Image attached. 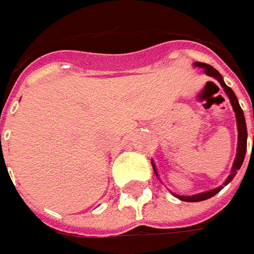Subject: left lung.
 <instances>
[{
    "label": "left lung",
    "instance_id": "left-lung-1",
    "mask_svg": "<svg viewBox=\"0 0 254 254\" xmlns=\"http://www.w3.org/2000/svg\"><path fill=\"white\" fill-rule=\"evenodd\" d=\"M193 66L202 69L205 74H208V76H210V77L216 79V80L220 83V86L223 87V90H225V93H226V96L229 97L230 104H232L233 112H235V116H236V123H238V150H236V157H235V161H233V165H232V170H230L229 177L225 180L223 185H219V187H218V188H215V190H206V192H200V193H195V195H188V196L178 195V193H174V192H172V195H174V196H177V198L181 200H185V202H199V200L209 199V198H212V196H215L220 190H223V188L229 184L230 181L235 178V175L238 174V170H240L242 164H243V161H245L246 148H248V128H246V120H245V114H243V110H242V107H240L239 100H238V97H236L235 92L230 89L228 84L223 82L222 74H220L215 67H212L210 64L195 62ZM253 119H254V114H253ZM253 140H254V135H253ZM151 164H152V168H154V172H155V175L158 177V172H157V168H155L154 162H151Z\"/></svg>",
    "mask_w": 254,
    "mask_h": 254
}]
</instances>
